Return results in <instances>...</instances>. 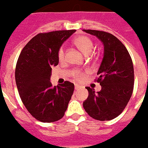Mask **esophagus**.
I'll return each instance as SVG.
<instances>
[{
    "label": "esophagus",
    "mask_w": 148,
    "mask_h": 148,
    "mask_svg": "<svg viewBox=\"0 0 148 148\" xmlns=\"http://www.w3.org/2000/svg\"><path fill=\"white\" fill-rule=\"evenodd\" d=\"M80 88H81V86L78 85V84H75V86H74V89H75V90H77V89H79Z\"/></svg>",
    "instance_id": "1"
}]
</instances>
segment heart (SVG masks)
Masks as SVG:
<instances>
[{"label":"heart","mask_w":148,"mask_h":148,"mask_svg":"<svg viewBox=\"0 0 148 148\" xmlns=\"http://www.w3.org/2000/svg\"><path fill=\"white\" fill-rule=\"evenodd\" d=\"M74 44L78 47L79 50L83 52L84 54H89L92 52L94 48V41L90 38L85 35H81L74 38ZM58 58L60 61H63L65 58L64 48L60 47L58 51ZM85 71H82L81 70H76L73 72L72 77L74 80L81 81L83 80L84 74Z\"/></svg>","instance_id":"1"}]
</instances>
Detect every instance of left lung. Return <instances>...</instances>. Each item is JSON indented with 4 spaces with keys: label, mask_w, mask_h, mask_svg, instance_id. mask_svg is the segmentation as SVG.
Masks as SVG:
<instances>
[{
    "label": "left lung",
    "mask_w": 148,
    "mask_h": 148,
    "mask_svg": "<svg viewBox=\"0 0 148 148\" xmlns=\"http://www.w3.org/2000/svg\"><path fill=\"white\" fill-rule=\"evenodd\" d=\"M103 42L104 53L95 79L101 90L95 92L86 87L88 97L83 103L89 116L98 121H110L119 116L131 99L134 90L133 62L121 40L111 34L96 30H84Z\"/></svg>",
    "instance_id": "1"
}]
</instances>
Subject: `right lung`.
Returning a JSON list of instances; mask_svg holds the SVG:
<instances>
[{
    "instance_id": "obj_1",
    "label": "right lung",
    "mask_w": 148,
    "mask_h": 148,
    "mask_svg": "<svg viewBox=\"0 0 148 148\" xmlns=\"http://www.w3.org/2000/svg\"><path fill=\"white\" fill-rule=\"evenodd\" d=\"M75 30L55 31L34 36L20 53L15 81L20 97L28 112L39 121L51 123L61 119L74 89L65 81L52 86L51 67L57 66L58 51Z\"/></svg>"
}]
</instances>
